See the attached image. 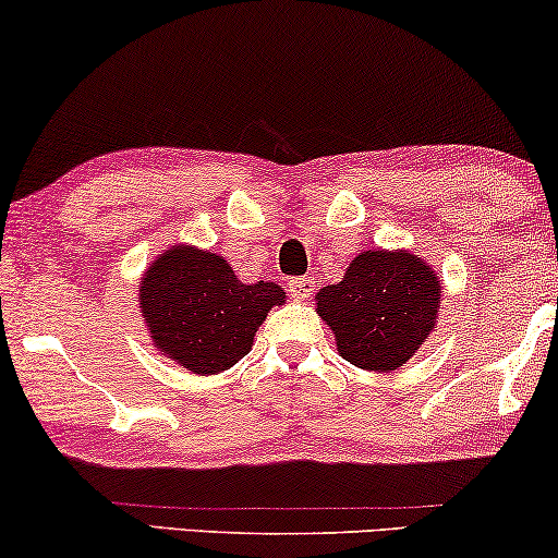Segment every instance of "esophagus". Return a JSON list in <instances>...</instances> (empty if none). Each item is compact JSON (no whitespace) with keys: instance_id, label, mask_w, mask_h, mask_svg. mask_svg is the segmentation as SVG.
Here are the masks:
<instances>
[{"instance_id":"esophagus-1","label":"esophagus","mask_w":558,"mask_h":558,"mask_svg":"<svg viewBox=\"0 0 558 558\" xmlns=\"http://www.w3.org/2000/svg\"><path fill=\"white\" fill-rule=\"evenodd\" d=\"M313 287L315 281L310 277H296L289 281V292H292V296H296V300H307V296L313 294Z\"/></svg>"}]
</instances>
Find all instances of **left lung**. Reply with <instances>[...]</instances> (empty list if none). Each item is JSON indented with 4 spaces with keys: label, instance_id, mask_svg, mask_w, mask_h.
<instances>
[{
    "label": "left lung",
    "instance_id": "left-lung-1",
    "mask_svg": "<svg viewBox=\"0 0 558 558\" xmlns=\"http://www.w3.org/2000/svg\"><path fill=\"white\" fill-rule=\"evenodd\" d=\"M315 300L345 361L368 372H395L436 325L440 284L412 253L364 251L343 281L323 287Z\"/></svg>",
    "mask_w": 558,
    "mask_h": 558
}]
</instances>
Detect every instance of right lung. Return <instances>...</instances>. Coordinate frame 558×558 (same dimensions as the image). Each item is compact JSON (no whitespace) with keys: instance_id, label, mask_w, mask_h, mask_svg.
I'll use <instances>...</instances> for the list:
<instances>
[{"instance_id":"add662e5","label":"right lung","mask_w":558,"mask_h":558,"mask_svg":"<svg viewBox=\"0 0 558 558\" xmlns=\"http://www.w3.org/2000/svg\"><path fill=\"white\" fill-rule=\"evenodd\" d=\"M284 300L274 281L243 284L226 258L186 245L156 258L137 296L156 349L194 374L238 364L266 313Z\"/></svg>"}]
</instances>
